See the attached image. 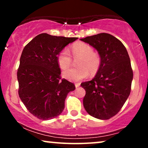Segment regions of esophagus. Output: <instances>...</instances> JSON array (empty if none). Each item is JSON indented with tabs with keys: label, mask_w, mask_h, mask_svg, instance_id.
<instances>
[{
	"label": "esophagus",
	"mask_w": 148,
	"mask_h": 148,
	"mask_svg": "<svg viewBox=\"0 0 148 148\" xmlns=\"http://www.w3.org/2000/svg\"><path fill=\"white\" fill-rule=\"evenodd\" d=\"M75 86H76V87L77 88V87H78L80 86V83H76L75 84Z\"/></svg>",
	"instance_id": "obj_1"
}]
</instances>
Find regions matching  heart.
<instances>
[{"mask_svg":"<svg viewBox=\"0 0 148 148\" xmlns=\"http://www.w3.org/2000/svg\"><path fill=\"white\" fill-rule=\"evenodd\" d=\"M72 54L74 58L79 57L77 68H72L64 71L63 76L71 82H79L89 76V71L95 74L101 66V60L99 55L93 51V48L89 44H77L72 47ZM57 61L61 69L65 70L72 64V57L68 49L64 48L57 56Z\"/></svg>","mask_w":148,"mask_h":148,"instance_id":"1","label":"heart"}]
</instances>
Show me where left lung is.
<instances>
[{"instance_id": "1", "label": "left lung", "mask_w": 148, "mask_h": 148, "mask_svg": "<svg viewBox=\"0 0 148 148\" xmlns=\"http://www.w3.org/2000/svg\"><path fill=\"white\" fill-rule=\"evenodd\" d=\"M80 40L95 47L101 60L94 78L81 84L86 92L84 106L90 116L108 119L118 113L131 92L133 72L128 52L119 40L108 33Z\"/></svg>"}]
</instances>
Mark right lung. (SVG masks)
I'll return each mask as SVG.
<instances>
[{
    "mask_svg": "<svg viewBox=\"0 0 148 148\" xmlns=\"http://www.w3.org/2000/svg\"><path fill=\"white\" fill-rule=\"evenodd\" d=\"M77 38L42 33L29 42L22 51L17 72L19 96L30 113L42 120L62 113L72 82L61 79L57 56Z\"/></svg>",
    "mask_w": 148,
    "mask_h": 148,
    "instance_id": "1",
    "label": "right lung"
}]
</instances>
